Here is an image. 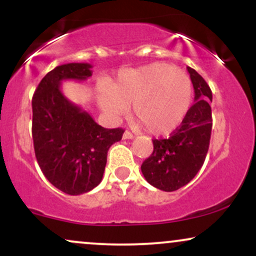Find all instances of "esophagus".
Wrapping results in <instances>:
<instances>
[{
  "label": "esophagus",
  "instance_id": "34e87169",
  "mask_svg": "<svg viewBox=\"0 0 256 256\" xmlns=\"http://www.w3.org/2000/svg\"><path fill=\"white\" fill-rule=\"evenodd\" d=\"M134 136L130 131H125L124 134H122V140H134Z\"/></svg>",
  "mask_w": 256,
  "mask_h": 256
}]
</instances>
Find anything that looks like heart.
I'll list each match as a JSON object with an SVG mask.
<instances>
[{
  "label": "heart",
  "mask_w": 256,
  "mask_h": 256,
  "mask_svg": "<svg viewBox=\"0 0 256 256\" xmlns=\"http://www.w3.org/2000/svg\"><path fill=\"white\" fill-rule=\"evenodd\" d=\"M192 98L186 73L166 64H152L122 72L98 95V104L110 116H120L132 104V114L149 134L164 136L182 124Z\"/></svg>",
  "instance_id": "heart-1"
}]
</instances>
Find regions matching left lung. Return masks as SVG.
Instances as JSON below:
<instances>
[{
    "instance_id": "obj_1",
    "label": "left lung",
    "mask_w": 256,
    "mask_h": 256,
    "mask_svg": "<svg viewBox=\"0 0 256 256\" xmlns=\"http://www.w3.org/2000/svg\"><path fill=\"white\" fill-rule=\"evenodd\" d=\"M186 68L195 90V104L171 137L152 140V154L140 166L146 180L162 192H174L189 183L204 165L210 148L212 91L195 70Z\"/></svg>"
}]
</instances>
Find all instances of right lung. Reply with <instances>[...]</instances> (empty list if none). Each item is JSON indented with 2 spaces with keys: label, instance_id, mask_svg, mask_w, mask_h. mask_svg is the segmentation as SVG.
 I'll return each instance as SVG.
<instances>
[{
  "label": "right lung",
  "instance_id": "add662e5",
  "mask_svg": "<svg viewBox=\"0 0 256 256\" xmlns=\"http://www.w3.org/2000/svg\"><path fill=\"white\" fill-rule=\"evenodd\" d=\"M92 66L64 64L46 73L32 98V138L43 174L68 195H80L101 183L108 149L122 128H104L61 90L64 80L84 82Z\"/></svg>",
  "mask_w": 256,
  "mask_h": 256
}]
</instances>
